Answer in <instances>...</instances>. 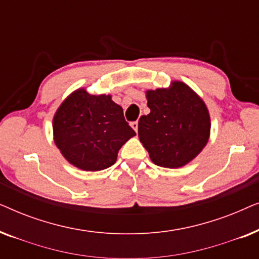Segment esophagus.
<instances>
[{
  "label": "esophagus",
  "mask_w": 259,
  "mask_h": 259,
  "mask_svg": "<svg viewBox=\"0 0 259 259\" xmlns=\"http://www.w3.org/2000/svg\"><path fill=\"white\" fill-rule=\"evenodd\" d=\"M131 126H132V128L138 132V121H132L131 122Z\"/></svg>",
  "instance_id": "obj_1"
}]
</instances>
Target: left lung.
<instances>
[{"label":"left lung","mask_w":259,"mask_h":259,"mask_svg":"<svg viewBox=\"0 0 259 259\" xmlns=\"http://www.w3.org/2000/svg\"><path fill=\"white\" fill-rule=\"evenodd\" d=\"M150 114L138 123V136L155 165L178 168L196 158L210 136L203 100L183 82L147 92Z\"/></svg>","instance_id":"obj_1"}]
</instances>
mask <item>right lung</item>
I'll return each instance as SVG.
<instances>
[{
  "label": "right lung",
  "instance_id": "right-lung-1",
  "mask_svg": "<svg viewBox=\"0 0 259 259\" xmlns=\"http://www.w3.org/2000/svg\"><path fill=\"white\" fill-rule=\"evenodd\" d=\"M56 146L67 160L83 171H100L116 161L134 130L111 95L79 90L60 106L53 120Z\"/></svg>",
  "mask_w": 259,
  "mask_h": 259
}]
</instances>
